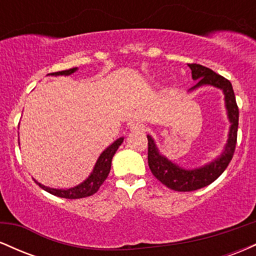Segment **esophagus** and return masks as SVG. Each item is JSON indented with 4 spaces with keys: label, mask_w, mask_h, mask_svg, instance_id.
Listing matches in <instances>:
<instances>
[{
    "label": "esophagus",
    "mask_w": 256,
    "mask_h": 256,
    "mask_svg": "<svg viewBox=\"0 0 256 256\" xmlns=\"http://www.w3.org/2000/svg\"><path fill=\"white\" fill-rule=\"evenodd\" d=\"M146 130V126L142 122H134L131 125V131L132 132H142Z\"/></svg>",
    "instance_id": "obj_1"
}]
</instances>
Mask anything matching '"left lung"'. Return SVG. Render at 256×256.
Wrapping results in <instances>:
<instances>
[{
	"instance_id": "obj_1",
	"label": "left lung",
	"mask_w": 256,
	"mask_h": 256,
	"mask_svg": "<svg viewBox=\"0 0 256 256\" xmlns=\"http://www.w3.org/2000/svg\"><path fill=\"white\" fill-rule=\"evenodd\" d=\"M188 66L192 70V80L198 82L192 89H189V92L202 86H212L222 90L224 95L226 116L230 126H228V140L222 152L210 162L196 168H185L173 162L160 152L154 138L150 134H146L149 168L158 180L174 192H194L213 183L225 171L234 156L237 140V128H238V107L230 82L201 64H189Z\"/></svg>"
}]
</instances>
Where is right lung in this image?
Masks as SVG:
<instances>
[{
  "instance_id": "add662e5",
  "label": "right lung",
  "mask_w": 256,
  "mask_h": 256,
  "mask_svg": "<svg viewBox=\"0 0 256 256\" xmlns=\"http://www.w3.org/2000/svg\"><path fill=\"white\" fill-rule=\"evenodd\" d=\"M78 68H71L67 70V71H61L56 73H52V76H71L72 73L77 72ZM124 142V137H119L118 140H114L112 144H110L104 152L100 154L98 158V161L95 162L92 171L90 172V174L84 179L82 183L72 188H66V189H56V188H50L43 185L42 183L36 180L34 178V180L42 188L43 190H46V192L52 194V195L58 196V198H88V196L94 195L98 190L100 189L102 183L106 180V178L108 177L110 171L112 166V158H113L116 152L118 150V148L122 146V143Z\"/></svg>"
}]
</instances>
